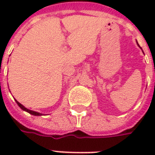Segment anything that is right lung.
Returning a JSON list of instances; mask_svg holds the SVG:
<instances>
[{"label":"right lung","instance_id":"1","mask_svg":"<svg viewBox=\"0 0 155 155\" xmlns=\"http://www.w3.org/2000/svg\"><path fill=\"white\" fill-rule=\"evenodd\" d=\"M16 101V103H17V104H18L19 106H20V108L21 109V110H23L26 111V112H28V113H30L31 114H33V115H41V114H40V113H38V112H35V111H32V110H28V109H26L25 107H24L23 105H22L21 103H19L18 101Z\"/></svg>","mask_w":155,"mask_h":155}]
</instances>
